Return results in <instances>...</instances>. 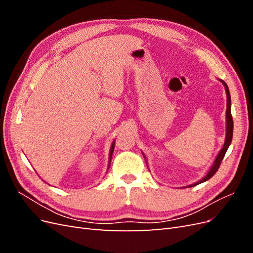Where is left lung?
<instances>
[{
    "mask_svg": "<svg viewBox=\"0 0 253 253\" xmlns=\"http://www.w3.org/2000/svg\"><path fill=\"white\" fill-rule=\"evenodd\" d=\"M218 80H219L221 83H223V85L225 86L226 95H227L226 137H225V142H224L223 148H221L220 151L218 152V154H217V156L215 157V160H214V163H213V165L211 166V168H210V170L208 171V173H207L201 180H198V181L192 183V185L187 186V187H194V186H196V185H200V183L205 182V181H207L208 179H210V178L212 177V176H213L214 174H215L216 171L218 170V168H219V166H220L221 160H223V158H224V156H225V154H226V152H227V150H228V148H229V145H230V143H231V141H232V136H233V120H232V116H231V96H230V91H229L228 85L225 83V81L220 80V79H218ZM142 155H143V157H144V159H145V156H144L143 153H142ZM145 163H147V159H145ZM148 169H149V168H148Z\"/></svg>",
    "mask_w": 253,
    "mask_h": 253,
    "instance_id": "obj_1",
    "label": "left lung"
}]
</instances>
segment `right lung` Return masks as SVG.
Returning <instances> with one entry per match:
<instances>
[{
    "label": "right lung",
    "mask_w": 253,
    "mask_h": 253,
    "mask_svg": "<svg viewBox=\"0 0 253 253\" xmlns=\"http://www.w3.org/2000/svg\"><path fill=\"white\" fill-rule=\"evenodd\" d=\"M114 147H115V140L113 141L112 145H111V150H110V155H109V167H108V170L110 169V165H111V159H112V154H113V151H114Z\"/></svg>",
    "instance_id": "obj_1"
}]
</instances>
